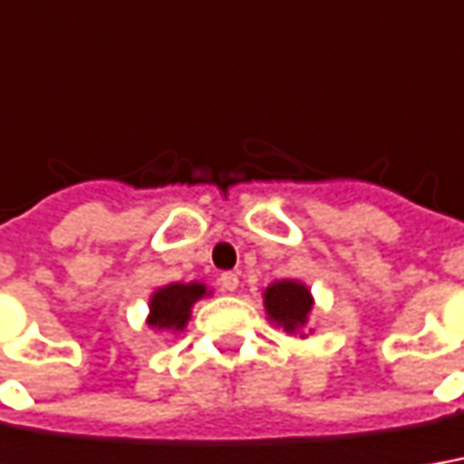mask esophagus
Segmentation results:
<instances>
[{"instance_id":"1","label":"esophagus","mask_w":464,"mask_h":464,"mask_svg":"<svg viewBox=\"0 0 464 464\" xmlns=\"http://www.w3.org/2000/svg\"><path fill=\"white\" fill-rule=\"evenodd\" d=\"M218 285L223 292H236L238 289V274L236 272H223L218 276Z\"/></svg>"}]
</instances>
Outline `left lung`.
I'll return each instance as SVG.
<instances>
[{
	"label": "left lung",
	"instance_id": "obj_1",
	"mask_svg": "<svg viewBox=\"0 0 464 464\" xmlns=\"http://www.w3.org/2000/svg\"><path fill=\"white\" fill-rule=\"evenodd\" d=\"M264 302H266L269 317L279 324H285V330H289V333H295L299 324L307 323V312L312 307V297L310 292L304 289V285L289 282V279L274 282L266 289Z\"/></svg>",
	"mask_w": 464,
	"mask_h": 464
}]
</instances>
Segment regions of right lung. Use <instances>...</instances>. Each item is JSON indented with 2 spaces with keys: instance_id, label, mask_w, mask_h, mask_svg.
Returning <instances> with one entry per match:
<instances>
[{
  "instance_id": "1",
  "label": "right lung",
  "mask_w": 464,
  "mask_h": 464,
  "mask_svg": "<svg viewBox=\"0 0 464 464\" xmlns=\"http://www.w3.org/2000/svg\"><path fill=\"white\" fill-rule=\"evenodd\" d=\"M206 295V286L192 282V285H169L152 297V314L150 324L160 330H182L190 317L192 302Z\"/></svg>"
}]
</instances>
